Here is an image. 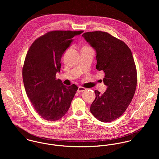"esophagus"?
I'll return each mask as SVG.
<instances>
[{"instance_id": "34e87169", "label": "esophagus", "mask_w": 159, "mask_h": 159, "mask_svg": "<svg viewBox=\"0 0 159 159\" xmlns=\"http://www.w3.org/2000/svg\"><path fill=\"white\" fill-rule=\"evenodd\" d=\"M86 88H83V87H79L78 88V91H77V92H83V91H86Z\"/></svg>"}]
</instances>
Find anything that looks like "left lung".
I'll list each match as a JSON object with an SVG mask.
<instances>
[{
	"label": "left lung",
	"instance_id": "obj_1",
	"mask_svg": "<svg viewBox=\"0 0 159 159\" xmlns=\"http://www.w3.org/2000/svg\"><path fill=\"white\" fill-rule=\"evenodd\" d=\"M82 36L95 50L96 68L104 71L103 81L107 86L103 93L95 91L91 113L101 122H111L125 111L136 90V66L131 50L105 32H85Z\"/></svg>",
	"mask_w": 159,
	"mask_h": 159
}]
</instances>
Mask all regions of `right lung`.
<instances>
[{
    "label": "right lung",
    "instance_id": "obj_1",
    "mask_svg": "<svg viewBox=\"0 0 159 159\" xmlns=\"http://www.w3.org/2000/svg\"><path fill=\"white\" fill-rule=\"evenodd\" d=\"M83 32H49L35 40L27 51L23 68L25 90L37 113L45 120L62 118L78 90L75 84H63L56 75L60 72L61 57L73 38Z\"/></svg>",
    "mask_w": 159,
    "mask_h": 159
}]
</instances>
